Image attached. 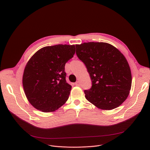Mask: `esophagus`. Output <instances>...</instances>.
<instances>
[{
  "label": "esophagus",
  "mask_w": 150,
  "mask_h": 150,
  "mask_svg": "<svg viewBox=\"0 0 150 150\" xmlns=\"http://www.w3.org/2000/svg\"><path fill=\"white\" fill-rule=\"evenodd\" d=\"M75 85H76V86H79V85H81V83H80V82L79 81H76L75 82Z\"/></svg>",
  "instance_id": "34e87169"
}]
</instances>
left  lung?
<instances>
[{
    "mask_svg": "<svg viewBox=\"0 0 150 150\" xmlns=\"http://www.w3.org/2000/svg\"><path fill=\"white\" fill-rule=\"evenodd\" d=\"M76 53L86 66L92 87L85 97L101 110L117 108L127 98L132 85L131 69L124 55L103 42L76 45Z\"/></svg>",
    "mask_w": 150,
    "mask_h": 150,
    "instance_id": "left-lung-1",
    "label": "left lung"
}]
</instances>
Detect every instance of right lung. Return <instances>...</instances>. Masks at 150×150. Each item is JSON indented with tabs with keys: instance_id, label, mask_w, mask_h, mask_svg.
I'll use <instances>...</instances> for the list:
<instances>
[{
	"instance_id": "add662e5",
	"label": "right lung",
	"mask_w": 150,
	"mask_h": 150,
	"mask_svg": "<svg viewBox=\"0 0 150 150\" xmlns=\"http://www.w3.org/2000/svg\"><path fill=\"white\" fill-rule=\"evenodd\" d=\"M75 53V45L46 46L28 61L23 85L26 97L34 108L53 112L67 102L72 86L66 81L65 66Z\"/></svg>"
}]
</instances>
